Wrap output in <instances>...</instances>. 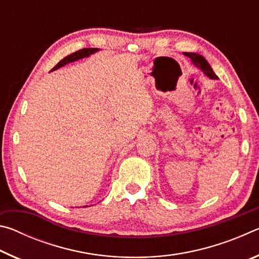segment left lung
<instances>
[{
    "label": "left lung",
    "instance_id": "1",
    "mask_svg": "<svg viewBox=\"0 0 259 259\" xmlns=\"http://www.w3.org/2000/svg\"><path fill=\"white\" fill-rule=\"evenodd\" d=\"M184 55L190 57L193 61V64H194L196 67H199L208 77L213 78V80H217L218 76L213 73L212 68L210 67V65L208 64V61L205 60L202 56L199 54H194V52H184Z\"/></svg>",
    "mask_w": 259,
    "mask_h": 259
}]
</instances>
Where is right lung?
Instances as JSON below:
<instances>
[{
  "label": "right lung",
  "mask_w": 259,
  "mask_h": 259,
  "mask_svg": "<svg viewBox=\"0 0 259 259\" xmlns=\"http://www.w3.org/2000/svg\"><path fill=\"white\" fill-rule=\"evenodd\" d=\"M96 51H98L97 48H84V49H81V50H78L76 52H73V54H71L69 56L65 57L64 59H61L59 63L57 64L56 66L51 69V71H55V69H57V68L63 67L64 65L72 63V61H75V60L84 58V57H88L89 55L94 54V52H96Z\"/></svg>",
  "instance_id": "obj_1"
}]
</instances>
